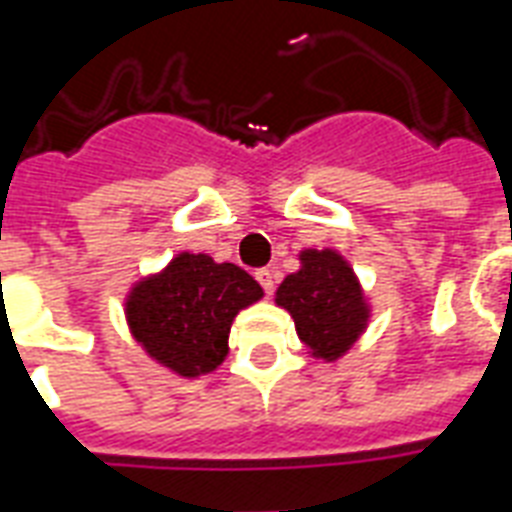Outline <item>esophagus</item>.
Wrapping results in <instances>:
<instances>
[{
    "label": "esophagus",
    "mask_w": 512,
    "mask_h": 512,
    "mask_svg": "<svg viewBox=\"0 0 512 512\" xmlns=\"http://www.w3.org/2000/svg\"><path fill=\"white\" fill-rule=\"evenodd\" d=\"M255 279L260 282V287L265 290V295H271L273 287H276V276H273L271 268H260V271L255 273Z\"/></svg>",
    "instance_id": "obj_1"
}]
</instances>
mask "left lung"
I'll return each instance as SVG.
<instances>
[{"label":"left lung","instance_id":"obj_1","mask_svg":"<svg viewBox=\"0 0 512 512\" xmlns=\"http://www.w3.org/2000/svg\"><path fill=\"white\" fill-rule=\"evenodd\" d=\"M298 257L300 268L276 290V306L290 314L314 360L338 362L370 322L365 290L335 249H303Z\"/></svg>","mask_w":512,"mask_h":512}]
</instances>
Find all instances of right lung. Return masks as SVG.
Masks as SVG:
<instances>
[{
    "instance_id": "right-lung-1",
    "label": "right lung",
    "mask_w": 512,
    "mask_h": 512,
    "mask_svg": "<svg viewBox=\"0 0 512 512\" xmlns=\"http://www.w3.org/2000/svg\"><path fill=\"white\" fill-rule=\"evenodd\" d=\"M260 298L263 287L239 265L179 252L163 271L128 290L126 322L150 360L182 378H198L220 368L233 319Z\"/></svg>"
}]
</instances>
